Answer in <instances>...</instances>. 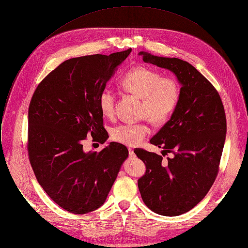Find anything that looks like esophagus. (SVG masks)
I'll use <instances>...</instances> for the list:
<instances>
[{
    "mask_svg": "<svg viewBox=\"0 0 248 248\" xmlns=\"http://www.w3.org/2000/svg\"><path fill=\"white\" fill-rule=\"evenodd\" d=\"M128 155H129V157H130V158H134V157H135L134 151H133L131 148H129V149H128Z\"/></svg>",
    "mask_w": 248,
    "mask_h": 248,
    "instance_id": "34e87169",
    "label": "esophagus"
}]
</instances>
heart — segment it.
I'll list each match as a JSON object with an SVG mask.
<instances>
[{
  "label": "heart",
  "instance_id": "b5f03b06",
  "mask_svg": "<svg viewBox=\"0 0 248 248\" xmlns=\"http://www.w3.org/2000/svg\"><path fill=\"white\" fill-rule=\"evenodd\" d=\"M123 89L142 99L140 116L148 118L154 124H165L176 109L181 99V86L175 78L163 77L157 70L135 66L121 79ZM102 114L113 118L116 112V94L105 88L98 97ZM150 133L146 123L124 124L112 131V138L126 146H137Z\"/></svg>",
  "mask_w": 248,
  "mask_h": 248
}]
</instances>
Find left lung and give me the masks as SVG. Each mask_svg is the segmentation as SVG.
I'll return each instance as SVG.
<instances>
[{
  "mask_svg": "<svg viewBox=\"0 0 248 248\" xmlns=\"http://www.w3.org/2000/svg\"><path fill=\"white\" fill-rule=\"evenodd\" d=\"M143 61L170 69L182 84L181 99L170 119L150 139L162 156L136 148L146 166L138 180L145 205L163 216H179L196 206L213 186L219 172L227 133L221 97L198 70L186 61L140 52Z\"/></svg>",
  "mask_w": 248,
  "mask_h": 248,
  "instance_id": "obj_1",
  "label": "left lung"
}]
</instances>
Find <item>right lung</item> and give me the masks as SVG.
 Wrapping results in <instances>:
<instances>
[{
	"mask_svg": "<svg viewBox=\"0 0 248 248\" xmlns=\"http://www.w3.org/2000/svg\"><path fill=\"white\" fill-rule=\"evenodd\" d=\"M130 52L66 60L32 95L29 162L44 191L69 213L86 214L104 204L128 156L127 148L117 142L99 153L84 152L83 140L88 135L100 143L107 140L98 97Z\"/></svg>",
	"mask_w": 248,
	"mask_h": 248,
	"instance_id": "obj_1",
	"label": "right lung"
}]
</instances>
